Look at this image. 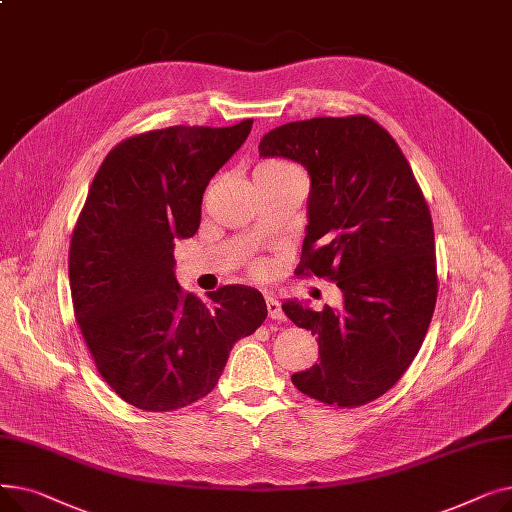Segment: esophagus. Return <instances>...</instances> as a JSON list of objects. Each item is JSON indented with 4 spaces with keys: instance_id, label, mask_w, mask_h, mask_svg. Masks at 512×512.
Segmentation results:
<instances>
[{
    "instance_id": "34e87169",
    "label": "esophagus",
    "mask_w": 512,
    "mask_h": 512,
    "mask_svg": "<svg viewBox=\"0 0 512 512\" xmlns=\"http://www.w3.org/2000/svg\"><path fill=\"white\" fill-rule=\"evenodd\" d=\"M265 305H267V313H270L272 319H278V321L286 319V315L282 311V305L278 303V299L274 297V294H265Z\"/></svg>"
}]
</instances>
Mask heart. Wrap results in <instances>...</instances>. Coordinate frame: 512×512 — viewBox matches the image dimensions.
<instances>
[{
  "instance_id": "b5f03b06",
  "label": "heart",
  "mask_w": 512,
  "mask_h": 512,
  "mask_svg": "<svg viewBox=\"0 0 512 512\" xmlns=\"http://www.w3.org/2000/svg\"><path fill=\"white\" fill-rule=\"evenodd\" d=\"M257 170H297V168H292V166H288V164H282V161H265V164L257 166ZM255 272H257V274H263V272H265L261 263L255 267Z\"/></svg>"
}]
</instances>
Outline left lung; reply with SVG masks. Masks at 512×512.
<instances>
[{
  "instance_id": "left-lung-1",
  "label": "left lung",
  "mask_w": 512,
  "mask_h": 512,
  "mask_svg": "<svg viewBox=\"0 0 512 512\" xmlns=\"http://www.w3.org/2000/svg\"><path fill=\"white\" fill-rule=\"evenodd\" d=\"M259 155L309 172L297 274L330 278L344 297L340 309L282 305L319 342V361L292 384L326 405L361 407L402 378L432 321L438 276L429 207L390 132L367 116L278 126L263 134Z\"/></svg>"
}]
</instances>
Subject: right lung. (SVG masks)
I'll use <instances>...</instances> for the list:
<instances>
[{"mask_svg":"<svg viewBox=\"0 0 512 512\" xmlns=\"http://www.w3.org/2000/svg\"><path fill=\"white\" fill-rule=\"evenodd\" d=\"M251 126L143 132L93 178L70 242L72 305L101 378L132 407L176 411L207 396L234 342L267 315L255 288L222 286L205 303L174 276V240L199 230L205 188Z\"/></svg>","mask_w":512,"mask_h":512,"instance_id":"obj_1","label":"right lung"}]
</instances>
